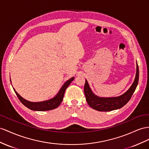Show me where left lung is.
Returning a JSON list of instances; mask_svg holds the SVG:
<instances>
[{
  "instance_id": "obj_1",
  "label": "left lung",
  "mask_w": 149,
  "mask_h": 149,
  "mask_svg": "<svg viewBox=\"0 0 149 149\" xmlns=\"http://www.w3.org/2000/svg\"><path fill=\"white\" fill-rule=\"evenodd\" d=\"M139 70L136 62V72L134 82L129 89L121 96L114 97H101L95 95L91 89L88 82L86 80L84 93L87 102L90 107L99 111H109L120 109L124 106L130 100L139 83Z\"/></svg>"
}]
</instances>
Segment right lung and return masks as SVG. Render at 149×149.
<instances>
[{
	"label": "right lung",
	"mask_w": 149,
	"mask_h": 149,
	"mask_svg": "<svg viewBox=\"0 0 149 149\" xmlns=\"http://www.w3.org/2000/svg\"><path fill=\"white\" fill-rule=\"evenodd\" d=\"M74 79V77H72L69 80H68V81L63 85V86L61 87L59 92L54 97L51 99V100L41 102H31L26 100L25 99L22 97L20 95L15 91L14 88L13 89L15 93L16 94L17 97L19 98V101L26 106V107H27L28 108L31 110H33V111H48V110H52L56 108L60 104L63 99L65 91L67 87L70 85V84L73 81Z\"/></svg>",
	"instance_id": "add662e5"
}]
</instances>
